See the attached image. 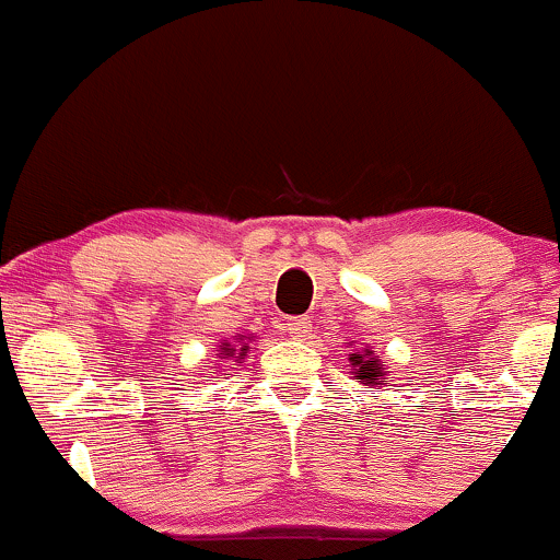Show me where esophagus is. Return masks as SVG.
<instances>
[{"label":"esophagus","mask_w":560,"mask_h":560,"mask_svg":"<svg viewBox=\"0 0 560 560\" xmlns=\"http://www.w3.org/2000/svg\"><path fill=\"white\" fill-rule=\"evenodd\" d=\"M311 326H313V320L307 316H294L287 320V334L292 339H305L307 334H311Z\"/></svg>","instance_id":"esophagus-1"}]
</instances>
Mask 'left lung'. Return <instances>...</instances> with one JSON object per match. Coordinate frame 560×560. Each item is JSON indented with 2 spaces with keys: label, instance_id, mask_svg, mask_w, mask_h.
<instances>
[{
  "label": "left lung",
  "instance_id": "8db88e82",
  "mask_svg": "<svg viewBox=\"0 0 560 560\" xmlns=\"http://www.w3.org/2000/svg\"><path fill=\"white\" fill-rule=\"evenodd\" d=\"M350 363H352V371H355L358 378H363V382L369 384V387H374L376 378L384 374V371L378 369V361H376V358L371 355V350L365 352V355H358V352H352Z\"/></svg>",
  "mask_w": 560,
  "mask_h": 560
}]
</instances>
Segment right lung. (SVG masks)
Masks as SVG:
<instances>
[{"mask_svg":"<svg viewBox=\"0 0 560 560\" xmlns=\"http://www.w3.org/2000/svg\"><path fill=\"white\" fill-rule=\"evenodd\" d=\"M247 350H249L247 345H242L240 350H236L234 345L223 342V347H221V358H226V361H234V358H236V361H240V358H244V352H247Z\"/></svg>","mask_w":560,"mask_h":560,"instance_id":"obj_1","label":"right lung"}]
</instances>
